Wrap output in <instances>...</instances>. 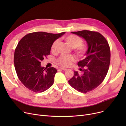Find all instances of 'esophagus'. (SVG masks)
I'll use <instances>...</instances> for the list:
<instances>
[{"label": "esophagus", "mask_w": 126, "mask_h": 126, "mask_svg": "<svg viewBox=\"0 0 126 126\" xmlns=\"http://www.w3.org/2000/svg\"><path fill=\"white\" fill-rule=\"evenodd\" d=\"M59 69H61V70H66L67 69V68H64V67H59Z\"/></svg>", "instance_id": "34e87169"}]
</instances>
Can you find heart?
<instances>
[{
  "label": "heart",
  "instance_id": "heart-1",
  "mask_svg": "<svg viewBox=\"0 0 126 126\" xmlns=\"http://www.w3.org/2000/svg\"><path fill=\"white\" fill-rule=\"evenodd\" d=\"M65 41L72 48H75L77 55L80 57H83L87 51L86 46L83 44L82 39L75 35H69L64 38ZM59 40L52 43L51 46V50L55 52L59 44ZM75 61L74 58L71 56H61L57 59V62L64 67H69Z\"/></svg>",
  "mask_w": 126,
  "mask_h": 126
}]
</instances>
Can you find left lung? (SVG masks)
<instances>
[{
    "instance_id": "8db88e82",
    "label": "left lung",
    "mask_w": 126,
    "mask_h": 126,
    "mask_svg": "<svg viewBox=\"0 0 126 126\" xmlns=\"http://www.w3.org/2000/svg\"><path fill=\"white\" fill-rule=\"evenodd\" d=\"M83 38L88 44L86 57L78 63L79 67H85L83 74L75 71L68 83L76 90L82 93L95 89L104 81L109 69L110 49L107 40L100 32L83 30L71 32Z\"/></svg>"
}]
</instances>
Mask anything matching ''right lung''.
<instances>
[{
  "instance_id": "add662e5",
  "label": "right lung",
  "mask_w": 126,
  "mask_h": 126,
  "mask_svg": "<svg viewBox=\"0 0 126 126\" xmlns=\"http://www.w3.org/2000/svg\"><path fill=\"white\" fill-rule=\"evenodd\" d=\"M65 33L34 32L26 35L18 43L14 53L15 68L19 80L29 90L42 92L52 85L57 70L53 67H41V61L50 55L52 43Z\"/></svg>"
}]
</instances>
